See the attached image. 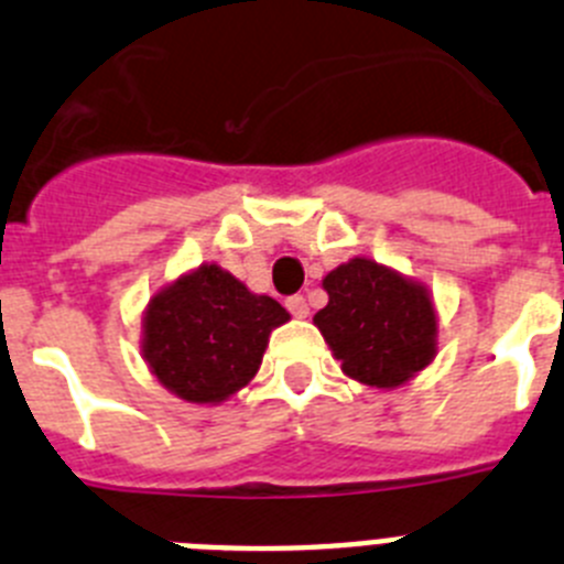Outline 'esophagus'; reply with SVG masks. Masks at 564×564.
<instances>
[{"instance_id": "1", "label": "esophagus", "mask_w": 564, "mask_h": 564, "mask_svg": "<svg viewBox=\"0 0 564 564\" xmlns=\"http://www.w3.org/2000/svg\"><path fill=\"white\" fill-rule=\"evenodd\" d=\"M285 305H288V311H291V316H296V318H307V313H311L305 296H291Z\"/></svg>"}]
</instances>
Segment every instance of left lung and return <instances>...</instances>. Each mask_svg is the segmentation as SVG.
I'll list each match as a JSON object with an SVG mask.
<instances>
[{
  "label": "left lung",
  "mask_w": 564,
  "mask_h": 564,
  "mask_svg": "<svg viewBox=\"0 0 564 564\" xmlns=\"http://www.w3.org/2000/svg\"><path fill=\"white\" fill-rule=\"evenodd\" d=\"M327 307L313 316L341 372L364 387L398 390L437 356V311L430 288L370 257L333 268Z\"/></svg>",
  "instance_id": "8db88e82"
}]
</instances>
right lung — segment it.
Masks as SVG:
<instances>
[{"label": "right lung", "mask_w": 564, "mask_h": 564, "mask_svg": "<svg viewBox=\"0 0 564 564\" xmlns=\"http://www.w3.org/2000/svg\"><path fill=\"white\" fill-rule=\"evenodd\" d=\"M288 318L276 299L206 262L149 299L141 356L172 395L217 406L257 376L268 338Z\"/></svg>", "instance_id": "right-lung-1"}]
</instances>
